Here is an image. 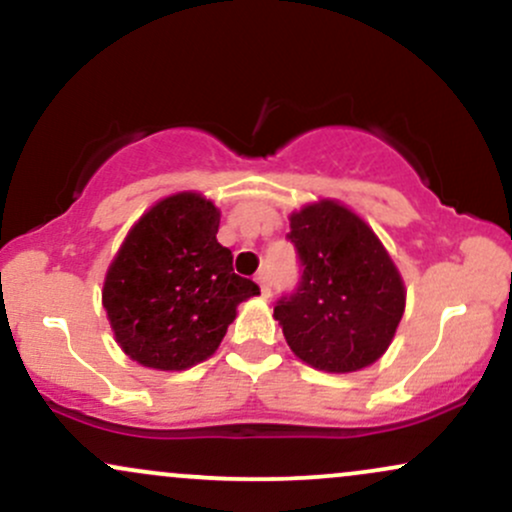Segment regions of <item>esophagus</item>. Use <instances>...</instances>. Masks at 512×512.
Wrapping results in <instances>:
<instances>
[{
    "mask_svg": "<svg viewBox=\"0 0 512 512\" xmlns=\"http://www.w3.org/2000/svg\"><path fill=\"white\" fill-rule=\"evenodd\" d=\"M255 281L260 284V291L264 298H269V293H272V286H269V274L267 272H260L255 276Z\"/></svg>",
    "mask_w": 512,
    "mask_h": 512,
    "instance_id": "obj_1",
    "label": "esophagus"
}]
</instances>
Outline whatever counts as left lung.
<instances>
[{"label": "left lung", "instance_id": "left-lung-1", "mask_svg": "<svg viewBox=\"0 0 512 512\" xmlns=\"http://www.w3.org/2000/svg\"><path fill=\"white\" fill-rule=\"evenodd\" d=\"M301 279L274 303L293 354L327 373L378 361L404 313V284L375 233L337 202L310 204L286 233Z\"/></svg>", "mask_w": 512, "mask_h": 512}]
</instances>
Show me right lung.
I'll list each match as a JSON object with an SVG mask.
<instances>
[{"instance_id": "obj_1", "label": "right lung", "mask_w": 512, "mask_h": 512, "mask_svg": "<svg viewBox=\"0 0 512 512\" xmlns=\"http://www.w3.org/2000/svg\"><path fill=\"white\" fill-rule=\"evenodd\" d=\"M219 221L204 197L173 195L146 211L110 264L103 308L117 344L142 366L185 370L209 358L238 303L260 293L233 272Z\"/></svg>"}]
</instances>
